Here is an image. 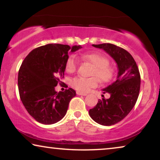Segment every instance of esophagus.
<instances>
[{
  "instance_id": "34e87169",
  "label": "esophagus",
  "mask_w": 160,
  "mask_h": 160,
  "mask_svg": "<svg viewBox=\"0 0 160 160\" xmlns=\"http://www.w3.org/2000/svg\"><path fill=\"white\" fill-rule=\"evenodd\" d=\"M76 94H77L78 95H83V96H86L87 94V93H84V92H78L77 91L76 92Z\"/></svg>"
}]
</instances>
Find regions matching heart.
Instances as JSON below:
<instances>
[{
  "label": "heart",
  "instance_id": "obj_1",
  "mask_svg": "<svg viewBox=\"0 0 160 160\" xmlns=\"http://www.w3.org/2000/svg\"><path fill=\"white\" fill-rule=\"evenodd\" d=\"M80 58L93 65L91 73L93 77L86 78L76 76L71 78L70 84L76 90L81 92H87L90 89L97 87L99 81L102 83H108L113 78L114 69L109 65V60L107 57L98 52H87L81 54ZM77 65L76 58L74 56H71L65 64V70L68 73H73L77 68Z\"/></svg>",
  "mask_w": 160,
  "mask_h": 160
}]
</instances>
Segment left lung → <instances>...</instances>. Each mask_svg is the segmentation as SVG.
<instances>
[{"label":"left lung","mask_w":160,"mask_h":160,"mask_svg":"<svg viewBox=\"0 0 160 160\" xmlns=\"http://www.w3.org/2000/svg\"><path fill=\"white\" fill-rule=\"evenodd\" d=\"M92 46L106 51L116 61L119 69L117 80L103 89V93H109L111 97L99 100L89 111L97 123L111 126L122 121L134 107L139 95L141 76L134 58L125 49L112 43Z\"/></svg>","instance_id":"obj_1"}]
</instances>
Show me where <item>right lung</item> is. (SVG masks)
<instances>
[{"label":"right lung","mask_w":160,"mask_h":160,"mask_svg":"<svg viewBox=\"0 0 160 160\" xmlns=\"http://www.w3.org/2000/svg\"><path fill=\"white\" fill-rule=\"evenodd\" d=\"M81 48L49 43L33 49L23 60L18 73L19 96L26 110L37 122L54 124L66 114L76 91L69 88L58 92L55 87L61 84L60 78L64 77L69 52Z\"/></svg>","instance_id":"add662e5"}]
</instances>
